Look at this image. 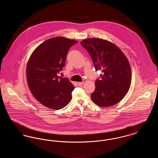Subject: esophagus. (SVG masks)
<instances>
[{"label":"esophagus","mask_w":158,"mask_h":158,"mask_svg":"<svg viewBox=\"0 0 158 158\" xmlns=\"http://www.w3.org/2000/svg\"><path fill=\"white\" fill-rule=\"evenodd\" d=\"M83 83H84L83 82H77V85H78L79 86H82V85H83Z\"/></svg>","instance_id":"obj_1"}]
</instances>
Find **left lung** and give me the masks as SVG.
Listing matches in <instances>:
<instances>
[{"instance_id": "left-lung-1", "label": "left lung", "mask_w": 158, "mask_h": 158, "mask_svg": "<svg viewBox=\"0 0 158 158\" xmlns=\"http://www.w3.org/2000/svg\"><path fill=\"white\" fill-rule=\"evenodd\" d=\"M89 52L96 70L102 75L95 82V90L91 94L92 101L98 106H113L127 94L131 82V70L125 54L113 43L98 38L81 42Z\"/></svg>"}]
</instances>
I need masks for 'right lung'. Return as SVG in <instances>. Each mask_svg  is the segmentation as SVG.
I'll return each instance as SVG.
<instances>
[{"label": "right lung", "mask_w": 158, "mask_h": 158, "mask_svg": "<svg viewBox=\"0 0 158 158\" xmlns=\"http://www.w3.org/2000/svg\"><path fill=\"white\" fill-rule=\"evenodd\" d=\"M77 41L63 37L51 38L38 45L27 65V79L32 95L42 105L53 110L66 106L75 86L67 78H59L68 51Z\"/></svg>", "instance_id": "right-lung-1"}]
</instances>
